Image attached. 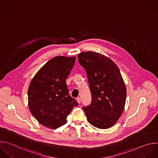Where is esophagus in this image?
I'll use <instances>...</instances> for the list:
<instances>
[{"instance_id": "obj_1", "label": "esophagus", "mask_w": 158, "mask_h": 158, "mask_svg": "<svg viewBox=\"0 0 158 158\" xmlns=\"http://www.w3.org/2000/svg\"><path fill=\"white\" fill-rule=\"evenodd\" d=\"M76 100H77V102H78V103H81V98H80L79 97H77V98H76Z\"/></svg>"}]
</instances>
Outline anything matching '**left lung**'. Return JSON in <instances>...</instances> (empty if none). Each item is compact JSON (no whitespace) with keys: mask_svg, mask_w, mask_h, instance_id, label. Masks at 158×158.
I'll return each mask as SVG.
<instances>
[{"mask_svg":"<svg viewBox=\"0 0 158 158\" xmlns=\"http://www.w3.org/2000/svg\"><path fill=\"white\" fill-rule=\"evenodd\" d=\"M85 70L92 100L83 107L88 122L100 129L112 127L120 117L127 90L120 70L110 58L94 51L77 55Z\"/></svg>","mask_w":158,"mask_h":158,"instance_id":"8db88e82","label":"left lung"}]
</instances>
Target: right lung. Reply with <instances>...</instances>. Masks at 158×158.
Returning a JSON list of instances; mask_svg holds the SVG:
<instances>
[{"mask_svg":"<svg viewBox=\"0 0 158 158\" xmlns=\"http://www.w3.org/2000/svg\"><path fill=\"white\" fill-rule=\"evenodd\" d=\"M76 57L56 56L36 74L28 90V107L38 122L51 129L64 125L76 100L69 94L66 80L73 68Z\"/></svg>","mask_w":158,"mask_h":158,"instance_id":"obj_1","label":"right lung"}]
</instances>
